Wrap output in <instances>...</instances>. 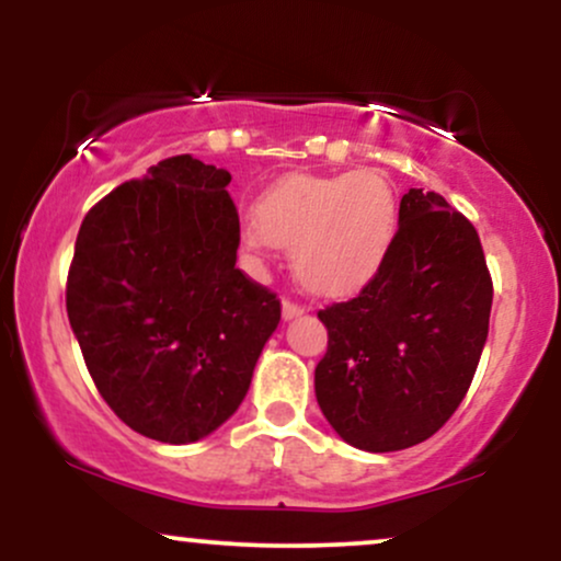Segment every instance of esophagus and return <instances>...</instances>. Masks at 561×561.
I'll return each instance as SVG.
<instances>
[{
    "mask_svg": "<svg viewBox=\"0 0 561 561\" xmlns=\"http://www.w3.org/2000/svg\"><path fill=\"white\" fill-rule=\"evenodd\" d=\"M302 311H306V306H300V302H295V300H289V298L282 300V317H285V319L300 317Z\"/></svg>",
    "mask_w": 561,
    "mask_h": 561,
    "instance_id": "esophagus-1",
    "label": "esophagus"
}]
</instances>
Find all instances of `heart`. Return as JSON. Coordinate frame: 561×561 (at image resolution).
Listing matches in <instances>:
<instances>
[{
	"instance_id": "obj_1",
	"label": "heart",
	"mask_w": 561,
	"mask_h": 561,
	"mask_svg": "<svg viewBox=\"0 0 561 561\" xmlns=\"http://www.w3.org/2000/svg\"><path fill=\"white\" fill-rule=\"evenodd\" d=\"M398 231V203L379 173H287L244 224L250 250L293 248V268L311 293L345 298L375 279Z\"/></svg>"
}]
</instances>
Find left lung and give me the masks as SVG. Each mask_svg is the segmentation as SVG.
Instances as JSON below:
<instances>
[{"instance_id": "1", "label": "left lung", "mask_w": 561, "mask_h": 561, "mask_svg": "<svg viewBox=\"0 0 561 561\" xmlns=\"http://www.w3.org/2000/svg\"><path fill=\"white\" fill-rule=\"evenodd\" d=\"M388 261L356 298L321 308L317 401L351 446L388 454L433 437L465 401L491 321L478 229L435 192L409 190Z\"/></svg>"}]
</instances>
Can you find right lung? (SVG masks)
Wrapping results in <instances>:
<instances>
[{"mask_svg":"<svg viewBox=\"0 0 561 561\" xmlns=\"http://www.w3.org/2000/svg\"><path fill=\"white\" fill-rule=\"evenodd\" d=\"M229 171L160 160L83 216L66 308L96 390L134 433L195 443L240 409L282 319L237 263Z\"/></svg>","mask_w":561,"mask_h":561,"instance_id":"1","label":"right lung"}]
</instances>
